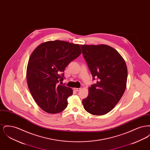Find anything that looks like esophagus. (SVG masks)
<instances>
[{"instance_id":"obj_1","label":"esophagus","mask_w":150,"mask_h":150,"mask_svg":"<svg viewBox=\"0 0 150 150\" xmlns=\"http://www.w3.org/2000/svg\"><path fill=\"white\" fill-rule=\"evenodd\" d=\"M74 91H76V92H79V91H80V90L81 89V88H74Z\"/></svg>"}]
</instances>
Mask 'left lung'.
I'll return each mask as SVG.
<instances>
[{
    "label": "left lung",
    "instance_id": "8db88e82",
    "mask_svg": "<svg viewBox=\"0 0 150 150\" xmlns=\"http://www.w3.org/2000/svg\"><path fill=\"white\" fill-rule=\"evenodd\" d=\"M83 57L97 83L89 88L82 100L84 108L94 115L111 111L124 93L128 77L125 62L117 50L107 45H81Z\"/></svg>",
    "mask_w": 150,
    "mask_h": 150
}]
</instances>
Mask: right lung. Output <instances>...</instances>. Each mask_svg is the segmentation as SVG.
<instances>
[{"instance_id": "1", "label": "right lung", "mask_w": 150, "mask_h": 150, "mask_svg": "<svg viewBox=\"0 0 150 150\" xmlns=\"http://www.w3.org/2000/svg\"><path fill=\"white\" fill-rule=\"evenodd\" d=\"M79 44L61 40L40 44L29 58L26 79L30 92L38 105L50 114L64 111L72 94L62 84L66 66L80 55Z\"/></svg>"}]
</instances>
